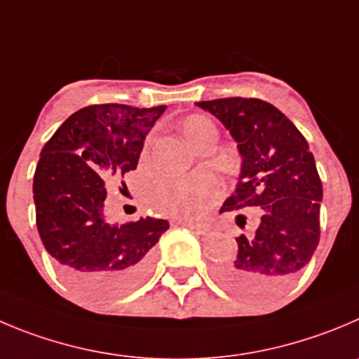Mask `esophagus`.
Here are the masks:
<instances>
[{"label": "esophagus", "mask_w": 359, "mask_h": 359, "mask_svg": "<svg viewBox=\"0 0 359 359\" xmlns=\"http://www.w3.org/2000/svg\"><path fill=\"white\" fill-rule=\"evenodd\" d=\"M173 225H180V226H186L189 229L191 232L198 233V236H205L209 232V226L205 225H198V223H191V221H182V219H175L173 221Z\"/></svg>", "instance_id": "esophagus-1"}]
</instances>
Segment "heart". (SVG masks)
<instances>
[{"mask_svg":"<svg viewBox=\"0 0 359 359\" xmlns=\"http://www.w3.org/2000/svg\"><path fill=\"white\" fill-rule=\"evenodd\" d=\"M214 130L210 120L203 116H189L182 123V133L189 143L202 134ZM221 193V184L210 173H196L180 179H164L154 189V203L163 212L175 217L193 219L198 217L212 205Z\"/></svg>","mask_w":359,"mask_h":359,"instance_id":"b5f03b06","label":"heart"}]
</instances>
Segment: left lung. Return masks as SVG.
<instances>
[{
    "label": "left lung",
    "instance_id": "1",
    "mask_svg": "<svg viewBox=\"0 0 359 359\" xmlns=\"http://www.w3.org/2000/svg\"><path fill=\"white\" fill-rule=\"evenodd\" d=\"M237 143L241 172L219 212L262 209L251 237H237V253L217 266V280L244 297L276 296L310 262L320 237L323 182L297 127L260 99L200 100Z\"/></svg>",
    "mask_w": 359,
    "mask_h": 359
}]
</instances>
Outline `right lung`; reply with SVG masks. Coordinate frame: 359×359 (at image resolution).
Wrapping results in <instances>:
<instances>
[{
  "mask_svg": "<svg viewBox=\"0 0 359 359\" xmlns=\"http://www.w3.org/2000/svg\"><path fill=\"white\" fill-rule=\"evenodd\" d=\"M166 106L93 104L70 115L43 145L33 177L36 229L67 283L95 299L138 287L170 223L140 217L109 225L104 182L138 166L147 134Z\"/></svg>",
  "mask_w": 359,
  "mask_h": 359,
  "instance_id": "add662e5",
  "label": "right lung"
}]
</instances>
